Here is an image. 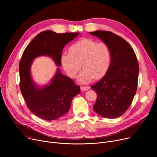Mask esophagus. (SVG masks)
Here are the masks:
<instances>
[{"label": "esophagus", "instance_id": "34e87169", "mask_svg": "<svg viewBox=\"0 0 157 157\" xmlns=\"http://www.w3.org/2000/svg\"><path fill=\"white\" fill-rule=\"evenodd\" d=\"M81 91H86V90L90 89L89 86H82L80 87Z\"/></svg>", "mask_w": 157, "mask_h": 157}]
</instances>
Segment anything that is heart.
Masks as SVG:
<instances>
[{
	"label": "heart",
	"mask_w": 157,
	"mask_h": 157,
	"mask_svg": "<svg viewBox=\"0 0 157 157\" xmlns=\"http://www.w3.org/2000/svg\"><path fill=\"white\" fill-rule=\"evenodd\" d=\"M111 59V50L106 43L83 39L70 47L69 54L62 55L61 63L71 78L76 76L81 65L84 70L79 74L78 81L82 83H88L94 78L98 79L105 75Z\"/></svg>",
	"instance_id": "obj_1"
}]
</instances>
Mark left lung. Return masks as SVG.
<instances>
[{
	"label": "left lung",
	"instance_id": "8db88e82",
	"mask_svg": "<svg viewBox=\"0 0 157 157\" xmlns=\"http://www.w3.org/2000/svg\"><path fill=\"white\" fill-rule=\"evenodd\" d=\"M89 33L108 44L112 53L105 76L91 86L97 92L93 108L104 118L120 117L128 110L136 93L139 69L136 53L124 39L111 32Z\"/></svg>",
	"mask_w": 157,
	"mask_h": 157
}]
</instances>
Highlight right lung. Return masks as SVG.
Listing matches in <instances>:
<instances>
[{"label": "right lung", "instance_id": "obj_1", "mask_svg": "<svg viewBox=\"0 0 157 157\" xmlns=\"http://www.w3.org/2000/svg\"><path fill=\"white\" fill-rule=\"evenodd\" d=\"M79 34L57 33L45 30L37 34L25 49L19 65L20 88L29 109L45 120H55L67 113L73 97L80 93V87L57 69L51 83L38 88L32 81L30 67L36 58L50 56L57 66L61 65L64 46Z\"/></svg>", "mask_w": 157, "mask_h": 157}]
</instances>
